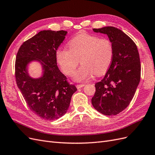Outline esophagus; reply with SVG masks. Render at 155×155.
Returning a JSON list of instances; mask_svg holds the SVG:
<instances>
[{
	"mask_svg": "<svg viewBox=\"0 0 155 155\" xmlns=\"http://www.w3.org/2000/svg\"><path fill=\"white\" fill-rule=\"evenodd\" d=\"M84 86H85V85H84V84H78V85H76V87H77L78 89L81 88V87H83Z\"/></svg>",
	"mask_w": 155,
	"mask_h": 155,
	"instance_id": "34e87169",
	"label": "esophagus"
}]
</instances>
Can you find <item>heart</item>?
<instances>
[{
	"label": "heart",
	"mask_w": 155,
	"mask_h": 155,
	"mask_svg": "<svg viewBox=\"0 0 155 155\" xmlns=\"http://www.w3.org/2000/svg\"><path fill=\"white\" fill-rule=\"evenodd\" d=\"M68 50L59 48L55 59L63 72L71 76L79 63L82 64L74 73L73 78L83 81L94 74H104L110 67L114 55L111 41L94 35L83 33L74 37L68 43Z\"/></svg>",
	"instance_id": "obj_1"
}]
</instances>
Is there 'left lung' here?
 Returning <instances> with one entry per match:
<instances>
[{"instance_id":"1","label":"left lung","mask_w":155,"mask_h":155,"mask_svg":"<svg viewBox=\"0 0 155 155\" xmlns=\"http://www.w3.org/2000/svg\"><path fill=\"white\" fill-rule=\"evenodd\" d=\"M93 31L108 35L114 55L105 77L95 84L92 104L103 114L116 115L130 104L140 80L141 64L138 48L127 35L116 28L107 26Z\"/></svg>"}]
</instances>
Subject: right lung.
Instances as JSON below:
<instances>
[{"mask_svg": "<svg viewBox=\"0 0 155 155\" xmlns=\"http://www.w3.org/2000/svg\"><path fill=\"white\" fill-rule=\"evenodd\" d=\"M67 31L43 30L22 43L16 56L15 76L28 106L36 115L46 120H57L66 113L76 86L67 81L61 72L55 59L56 50ZM39 60L44 75L31 78L27 72V64Z\"/></svg>", "mask_w": 155, "mask_h": 155, "instance_id": "obj_1", "label": "right lung"}]
</instances>
